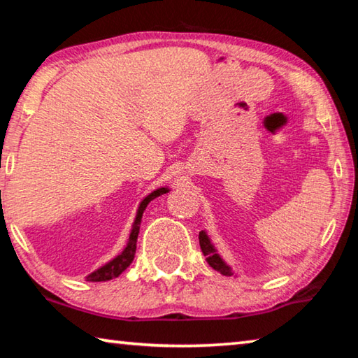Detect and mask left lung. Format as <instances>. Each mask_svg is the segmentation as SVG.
Here are the masks:
<instances>
[{
	"label": "left lung",
	"mask_w": 358,
	"mask_h": 358,
	"mask_svg": "<svg viewBox=\"0 0 358 358\" xmlns=\"http://www.w3.org/2000/svg\"><path fill=\"white\" fill-rule=\"evenodd\" d=\"M199 243H201V250L203 252V256L207 257V262L210 264V266H213L216 271H220L224 276H237L234 273L232 266H230L226 260L222 259L221 254L217 252L216 246L213 245V241H211L207 230H201V232H199Z\"/></svg>",
	"instance_id": "obj_1"
}]
</instances>
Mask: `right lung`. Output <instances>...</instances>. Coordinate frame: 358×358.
I'll return each instance as SVG.
<instances>
[{
	"label": "right lung",
	"mask_w": 358,
	"mask_h": 358,
	"mask_svg": "<svg viewBox=\"0 0 358 358\" xmlns=\"http://www.w3.org/2000/svg\"><path fill=\"white\" fill-rule=\"evenodd\" d=\"M169 191H171V189H169V186L157 187V189H155L153 192H150L147 197L142 199V202L138 203L137 211H136L134 222H132L131 230H129L128 243H126V246L123 248V251H121L118 256H115L112 260H108L107 264L99 266L98 270H94L93 273H90L87 278H85V280L92 281V282L110 281V280H113V278H118L126 268H128V266L132 264V260H134V256H136L137 237H138V230H141V222H142V216H143L145 208L148 207V203L153 201V199L159 197L161 194H166Z\"/></svg>",
	"instance_id": "1"
}]
</instances>
